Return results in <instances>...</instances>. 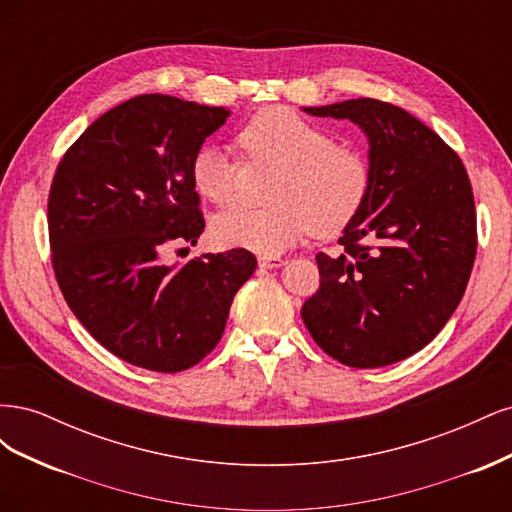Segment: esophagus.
Segmentation results:
<instances>
[{"instance_id": "34e87169", "label": "esophagus", "mask_w": 512, "mask_h": 512, "mask_svg": "<svg viewBox=\"0 0 512 512\" xmlns=\"http://www.w3.org/2000/svg\"><path fill=\"white\" fill-rule=\"evenodd\" d=\"M282 265H284V260L277 258V256H260L258 258V267L260 269H277V267H282Z\"/></svg>"}]
</instances>
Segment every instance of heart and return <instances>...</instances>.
<instances>
[{"label": "heart", "instance_id": "obj_1", "mask_svg": "<svg viewBox=\"0 0 512 512\" xmlns=\"http://www.w3.org/2000/svg\"><path fill=\"white\" fill-rule=\"evenodd\" d=\"M241 147L280 166L269 194L273 207H230L215 215L211 235L220 245L277 256L309 232L331 237L361 211L371 185L369 160L359 145L333 141L320 123L284 106L256 113L239 134ZM194 190L209 203L235 196V160L222 145L205 143L190 162Z\"/></svg>", "mask_w": 512, "mask_h": 512}]
</instances>
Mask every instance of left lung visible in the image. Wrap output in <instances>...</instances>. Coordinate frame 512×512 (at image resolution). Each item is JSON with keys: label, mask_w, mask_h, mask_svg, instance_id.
<instances>
[{"label": "left lung", "mask_w": 512, "mask_h": 512, "mask_svg": "<svg viewBox=\"0 0 512 512\" xmlns=\"http://www.w3.org/2000/svg\"><path fill=\"white\" fill-rule=\"evenodd\" d=\"M350 119L369 143L371 185L339 237L318 254L320 288L301 316L339 363L371 369L425 348L453 316L476 256L472 185L457 153L404 108L359 98L305 106Z\"/></svg>", "instance_id": "1"}]
</instances>
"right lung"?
<instances>
[{"mask_svg":"<svg viewBox=\"0 0 512 512\" xmlns=\"http://www.w3.org/2000/svg\"><path fill=\"white\" fill-rule=\"evenodd\" d=\"M230 113L147 94L98 117L59 162L49 194L53 269L91 337L136 367L183 371L218 346L256 256L237 247L166 265L205 230L190 162ZM188 250V247H185Z\"/></svg>","mask_w":512,"mask_h":512,"instance_id":"add662e5","label":"right lung"}]
</instances>
